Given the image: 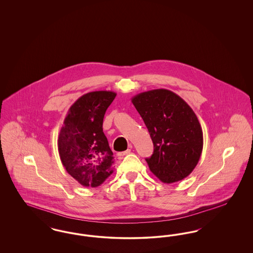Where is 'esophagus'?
Instances as JSON below:
<instances>
[{
	"instance_id": "1",
	"label": "esophagus",
	"mask_w": 253,
	"mask_h": 253,
	"mask_svg": "<svg viewBox=\"0 0 253 253\" xmlns=\"http://www.w3.org/2000/svg\"><path fill=\"white\" fill-rule=\"evenodd\" d=\"M131 147H132V146H131ZM130 153H131V149H128V150H126V151L122 152V153H118V156H119V157H123V156L129 155Z\"/></svg>"
}]
</instances>
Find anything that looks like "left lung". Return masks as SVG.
Masks as SVG:
<instances>
[{
  "instance_id": "left-lung-1",
  "label": "left lung",
  "mask_w": 253,
  "mask_h": 253,
  "mask_svg": "<svg viewBox=\"0 0 253 253\" xmlns=\"http://www.w3.org/2000/svg\"><path fill=\"white\" fill-rule=\"evenodd\" d=\"M154 143L146 158L150 170L164 183L178 182L191 174L203 150V132L193 109L167 89L132 96Z\"/></svg>"
}]
</instances>
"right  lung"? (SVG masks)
I'll return each mask as SVG.
<instances>
[{"label":"right lung","mask_w":253,"mask_h":253,"mask_svg":"<svg viewBox=\"0 0 253 253\" xmlns=\"http://www.w3.org/2000/svg\"><path fill=\"white\" fill-rule=\"evenodd\" d=\"M117 94L95 91L78 98L63 121L58 137L60 160L84 187L100 186L114 171L115 160L103 132V118Z\"/></svg>","instance_id":"right-lung-1"}]
</instances>
